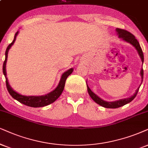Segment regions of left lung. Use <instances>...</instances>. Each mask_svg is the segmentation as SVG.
<instances>
[{"label": "left lung", "instance_id": "obj_1", "mask_svg": "<svg viewBox=\"0 0 148 148\" xmlns=\"http://www.w3.org/2000/svg\"><path fill=\"white\" fill-rule=\"evenodd\" d=\"M116 32L117 33V35H118V37L119 38L123 40L125 42L130 43V44L132 45L134 48H136V50H137L138 54H139L140 58H141L142 63H143V61H144V57H143V51H142V49L140 46L139 43L138 42L137 40L135 38V37L134 36L132 33H130L128 31H126V30L124 29H116ZM140 74H141V83L143 82V68H141V72H140ZM140 85V86H141ZM87 86V91L88 93H89V95L90 96L91 98L93 99V101L96 102L97 104H98L99 105L103 106L104 108H119L121 107V106L125 105V104L129 103V102H131L132 100H134V98H135L136 94H137L138 91H139V87H138V89L136 90V92L134 93L133 96H132L131 97L128 98H125V99H121V100H117L115 101V102H107V101H105L102 99H101L100 98L97 96V95L95 94L92 91L89 89V87Z\"/></svg>", "mask_w": 148, "mask_h": 148}]
</instances>
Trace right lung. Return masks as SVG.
<instances>
[{
  "label": "right lung",
  "mask_w": 148,
  "mask_h": 148,
  "mask_svg": "<svg viewBox=\"0 0 148 148\" xmlns=\"http://www.w3.org/2000/svg\"><path fill=\"white\" fill-rule=\"evenodd\" d=\"M19 31H17L15 34L14 39L13 40V42L11 43L10 44L7 46L6 51H5V59L4 63H3V74L5 76V79H6V86L7 89L8 90L9 94L14 98L15 100H18V102H20V103L24 104V105H27L31 107H42V106H47L48 104L54 102L56 100H57L58 98L61 96V94L62 93L63 89H64L65 87V80H66L67 78L68 77V76H70L73 72V68L69 69L68 70H67L66 72H65L61 76V80L59 81V85H57V87L54 89L53 91L51 92L48 93V94L44 95V96H23V95L20 94L18 92H16V91H14L11 87L10 85L9 84L8 79L7 78V73H6V63L7 60V56H8V52L9 50L10 49V48L12 47V46L14 44V43L16 41V37L18 34Z\"/></svg>",
  "instance_id": "1"
}]
</instances>
